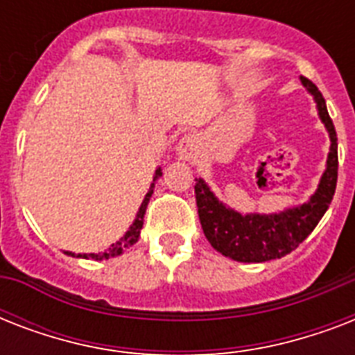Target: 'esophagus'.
Wrapping results in <instances>:
<instances>
[{
  "label": "esophagus",
  "mask_w": 355,
  "mask_h": 355,
  "mask_svg": "<svg viewBox=\"0 0 355 355\" xmlns=\"http://www.w3.org/2000/svg\"><path fill=\"white\" fill-rule=\"evenodd\" d=\"M200 149V139L197 134H186L180 138V141L177 144V155L180 160L184 162H193L199 155Z\"/></svg>",
  "instance_id": "esophagus-1"
}]
</instances>
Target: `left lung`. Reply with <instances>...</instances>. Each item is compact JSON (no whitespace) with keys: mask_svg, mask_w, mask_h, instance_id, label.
<instances>
[{"mask_svg":"<svg viewBox=\"0 0 355 355\" xmlns=\"http://www.w3.org/2000/svg\"><path fill=\"white\" fill-rule=\"evenodd\" d=\"M300 83L313 96L319 118L331 141L326 169L309 200L278 214H239L223 205L202 178H195V199L205 236L211 247L227 258L243 263L284 258L313 232L334 199L339 167L336 127L319 88L306 77H300Z\"/></svg>","mask_w":355,"mask_h":355,"instance_id":"8db88e82","label":"left lung"}]
</instances>
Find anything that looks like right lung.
Wrapping results in <instances>:
<instances>
[{
    "mask_svg": "<svg viewBox=\"0 0 355 355\" xmlns=\"http://www.w3.org/2000/svg\"><path fill=\"white\" fill-rule=\"evenodd\" d=\"M160 177H162V169L158 167V169L155 171V177H153V182H150L149 191H147V195H145L144 200H141V206H139L138 214H136V219H134L132 225L128 227V230L125 232V236H123L121 239H118L116 243H112L108 250H105V252H99V254H73V252H69V250H66V254H68V256H73V258H85V259L92 258V259H97V261H99V259L116 258V256H119V254L125 252V248L132 247L134 243L138 241L139 232H141V227H144L145 210H147V205H149L150 195H153V189H155V182Z\"/></svg>",
    "mask_w": 355,
    "mask_h": 355,
    "instance_id": "right-lung-1",
    "label": "right lung"
}]
</instances>
